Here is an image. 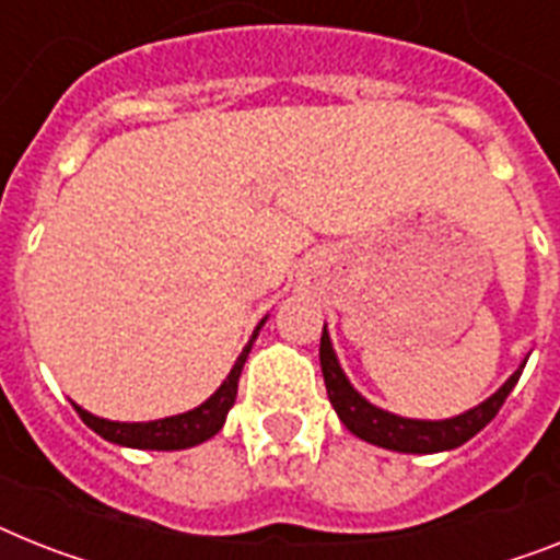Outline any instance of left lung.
<instances>
[{"label": "left lung", "instance_id": "left-lung-1", "mask_svg": "<svg viewBox=\"0 0 560 560\" xmlns=\"http://www.w3.org/2000/svg\"><path fill=\"white\" fill-rule=\"evenodd\" d=\"M526 360L515 372L510 374V381L503 383L495 395H489L483 404L466 409L464 415L446 420H418V418H400L395 412H386L381 406L369 404L366 397L354 389L349 377H346L340 360H337L335 349H331V337L323 326L320 337V369L323 381H326V392L335 406L337 418L343 420V427L358 435L360 441L383 446L392 452H406V455H432V452H446L464 446L469 438H475L480 429L487 427L489 420L495 418L498 409L503 406L506 395L515 389L521 372H524Z\"/></svg>", "mask_w": 560, "mask_h": 560}]
</instances>
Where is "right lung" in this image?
Instances as JSON below:
<instances>
[{"instance_id": "add662e5", "label": "right lung", "mask_w": 560, "mask_h": 560, "mask_svg": "<svg viewBox=\"0 0 560 560\" xmlns=\"http://www.w3.org/2000/svg\"><path fill=\"white\" fill-rule=\"evenodd\" d=\"M269 317H262L260 326L254 329L252 340L243 346L237 363L231 366L229 377L220 383V389L208 397L206 404H200L197 409H188L183 415H171V418L160 420H145V423H119V420L96 418V415L85 412L82 406L73 404L77 415L85 420L88 429H94L96 435L105 438L110 443H119V446H131V450H156V452H174V450H188V446H197V443L214 438L225 423V415L237 400V383L240 372L246 366L248 352H252L254 340L260 335L262 323Z\"/></svg>"}]
</instances>
